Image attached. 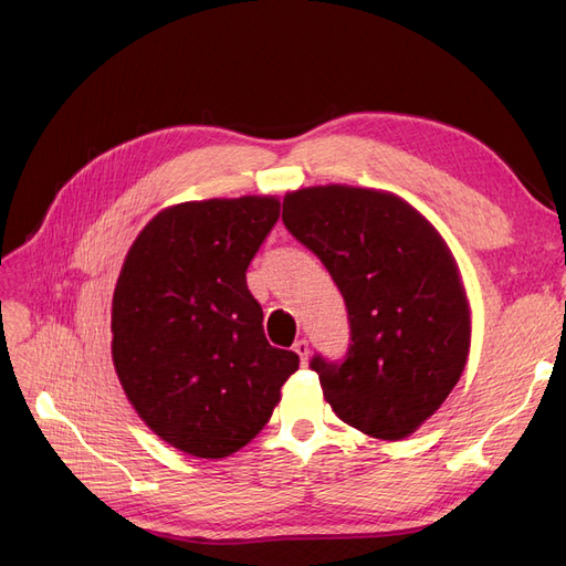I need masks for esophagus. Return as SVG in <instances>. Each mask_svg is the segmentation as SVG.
I'll list each match as a JSON object with an SVG mask.
<instances>
[{"label": "esophagus", "mask_w": 566, "mask_h": 566, "mask_svg": "<svg viewBox=\"0 0 566 566\" xmlns=\"http://www.w3.org/2000/svg\"><path fill=\"white\" fill-rule=\"evenodd\" d=\"M293 350L298 353V358L303 365H307V358H310V342L307 339H298L293 344Z\"/></svg>", "instance_id": "esophagus-1"}]
</instances>
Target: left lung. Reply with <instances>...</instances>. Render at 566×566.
I'll return each instance as SVG.
<instances>
[{"instance_id":"obj_1","label":"left lung","mask_w":566,"mask_h":566,"mask_svg":"<svg viewBox=\"0 0 566 566\" xmlns=\"http://www.w3.org/2000/svg\"><path fill=\"white\" fill-rule=\"evenodd\" d=\"M284 227L328 268L344 295V360L314 355L337 418L401 440L440 408L470 348V307L440 233L397 195L318 186L284 197Z\"/></svg>"}]
</instances>
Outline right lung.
<instances>
[{
  "mask_svg": "<svg viewBox=\"0 0 566 566\" xmlns=\"http://www.w3.org/2000/svg\"><path fill=\"white\" fill-rule=\"evenodd\" d=\"M277 220L275 197L186 201L148 222L124 261L114 369L148 429L186 454L245 448L298 369V355L268 344L245 280Z\"/></svg>",
  "mask_w": 566,
  "mask_h": 566,
  "instance_id": "1",
  "label": "right lung"
}]
</instances>
